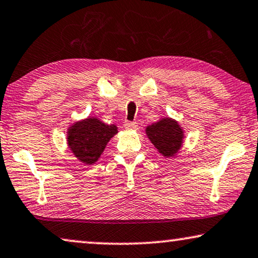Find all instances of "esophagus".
Instances as JSON below:
<instances>
[{"instance_id":"1","label":"esophagus","mask_w":258,"mask_h":258,"mask_svg":"<svg viewBox=\"0 0 258 258\" xmlns=\"http://www.w3.org/2000/svg\"><path fill=\"white\" fill-rule=\"evenodd\" d=\"M124 126H125V128H127V130H137L138 128V122L126 121Z\"/></svg>"}]
</instances>
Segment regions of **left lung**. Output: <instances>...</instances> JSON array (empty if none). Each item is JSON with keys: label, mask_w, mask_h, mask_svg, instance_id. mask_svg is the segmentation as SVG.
I'll list each match as a JSON object with an SVG mask.
<instances>
[{"label": "left lung", "mask_w": 258, "mask_h": 258, "mask_svg": "<svg viewBox=\"0 0 258 258\" xmlns=\"http://www.w3.org/2000/svg\"><path fill=\"white\" fill-rule=\"evenodd\" d=\"M146 136L159 153L167 159L175 158L184 141V130L175 119L164 117L145 128Z\"/></svg>", "instance_id": "8db88e82"}]
</instances>
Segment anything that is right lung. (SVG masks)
Wrapping results in <instances>:
<instances>
[{
	"mask_svg": "<svg viewBox=\"0 0 258 258\" xmlns=\"http://www.w3.org/2000/svg\"><path fill=\"white\" fill-rule=\"evenodd\" d=\"M117 133V125H108L96 117H88L69 126L68 147L78 161L88 166L93 165Z\"/></svg>",
	"mask_w": 258,
	"mask_h": 258,
	"instance_id": "right-lung-1",
	"label": "right lung"
}]
</instances>
